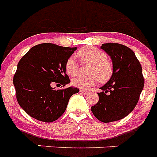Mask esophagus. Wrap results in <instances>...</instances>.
Here are the masks:
<instances>
[{"label":"esophagus","mask_w":157,"mask_h":157,"mask_svg":"<svg viewBox=\"0 0 157 157\" xmlns=\"http://www.w3.org/2000/svg\"><path fill=\"white\" fill-rule=\"evenodd\" d=\"M80 93H81V94H85V95H86V94H88L90 92H89L88 90H80Z\"/></svg>","instance_id":"esophagus-1"}]
</instances>
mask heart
<instances>
[{
	"mask_svg": "<svg viewBox=\"0 0 157 157\" xmlns=\"http://www.w3.org/2000/svg\"><path fill=\"white\" fill-rule=\"evenodd\" d=\"M78 56L83 63H90L89 67V76L78 75L72 79V84L78 88H90L95 85L98 78L100 81L107 80L112 73V67L107 61V55L103 51L93 46L84 47L78 52ZM65 71L71 76L75 75L78 71V63L74 56H71L66 60Z\"/></svg>",
	"mask_w": 157,
	"mask_h": 157,
	"instance_id": "obj_1",
	"label": "heart"
}]
</instances>
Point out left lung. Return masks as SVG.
<instances>
[{
	"mask_svg": "<svg viewBox=\"0 0 157 157\" xmlns=\"http://www.w3.org/2000/svg\"><path fill=\"white\" fill-rule=\"evenodd\" d=\"M101 49L112 61V75L98 93L99 101L91 107L98 120L110 123L126 117L134 110L144 87L142 68L130 48L118 43H105ZM109 92V94H107Z\"/></svg>",
	"mask_w": 157,
	"mask_h": 157,
	"instance_id": "left-lung-1",
	"label": "left lung"
}]
</instances>
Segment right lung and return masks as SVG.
<instances>
[{
    "mask_svg": "<svg viewBox=\"0 0 157 157\" xmlns=\"http://www.w3.org/2000/svg\"><path fill=\"white\" fill-rule=\"evenodd\" d=\"M76 49L43 43L32 47L19 60L13 84L18 103L29 116L45 123L55 121L63 114L71 97L79 92L71 86H51L53 82L63 86L70 82L65 63Z\"/></svg>",
    "mask_w": 157,
    "mask_h": 157,
    "instance_id": "right-lung-1",
    "label": "right lung"
}]
</instances>
